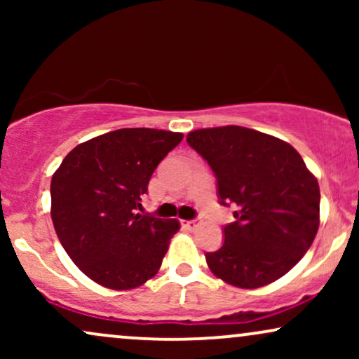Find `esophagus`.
<instances>
[{
    "instance_id": "34e87169",
    "label": "esophagus",
    "mask_w": 359,
    "mask_h": 359,
    "mask_svg": "<svg viewBox=\"0 0 359 359\" xmlns=\"http://www.w3.org/2000/svg\"><path fill=\"white\" fill-rule=\"evenodd\" d=\"M182 224H184L187 229H196L199 222H197V219H189V221H182Z\"/></svg>"
}]
</instances>
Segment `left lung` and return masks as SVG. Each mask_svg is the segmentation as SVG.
Returning a JSON list of instances; mask_svg holds the SVG:
<instances>
[{"label": "left lung", "instance_id": "1", "mask_svg": "<svg viewBox=\"0 0 359 359\" xmlns=\"http://www.w3.org/2000/svg\"><path fill=\"white\" fill-rule=\"evenodd\" d=\"M187 143L212 168L219 203L234 205L222 246L205 253L212 273L240 288L283 277L319 229V184L299 151L243 126L191 131Z\"/></svg>", "mask_w": 359, "mask_h": 359}]
</instances>
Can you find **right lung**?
Returning a JSON list of instances; mask_svg holds the SVG:
<instances>
[{
  "label": "right lung",
  "mask_w": 359,
  "mask_h": 359,
  "mask_svg": "<svg viewBox=\"0 0 359 359\" xmlns=\"http://www.w3.org/2000/svg\"><path fill=\"white\" fill-rule=\"evenodd\" d=\"M182 138L154 128L109 131L69 151L53 174V228L72 262L100 285L130 290L158 271L180 224L137 209L156 165Z\"/></svg>",
  "instance_id": "right-lung-1"
}]
</instances>
